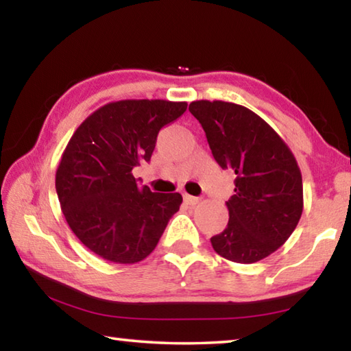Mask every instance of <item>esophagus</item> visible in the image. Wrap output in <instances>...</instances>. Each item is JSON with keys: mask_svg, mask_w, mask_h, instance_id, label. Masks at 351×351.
I'll return each mask as SVG.
<instances>
[{"mask_svg": "<svg viewBox=\"0 0 351 351\" xmlns=\"http://www.w3.org/2000/svg\"><path fill=\"white\" fill-rule=\"evenodd\" d=\"M184 201H186L189 206H196V204L199 202V197L192 196V195H184Z\"/></svg>", "mask_w": 351, "mask_h": 351, "instance_id": "obj_1", "label": "esophagus"}]
</instances>
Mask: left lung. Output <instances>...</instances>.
I'll list each match as a JSON object with an SVG mask.
<instances>
[{
  "label": "left lung",
  "mask_w": 351,
  "mask_h": 351,
  "mask_svg": "<svg viewBox=\"0 0 351 351\" xmlns=\"http://www.w3.org/2000/svg\"><path fill=\"white\" fill-rule=\"evenodd\" d=\"M215 161L234 171L228 224L212 245L222 258L252 264L276 252L302 215V176L281 136L247 107L226 101H193Z\"/></svg>",
  "instance_id": "8db88e82"
}]
</instances>
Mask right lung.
I'll return each mask as SVG.
<instances>
[{
  "instance_id": "add662e5",
  "label": "right lung",
  "mask_w": 351,
  "mask_h": 351,
  "mask_svg": "<svg viewBox=\"0 0 351 351\" xmlns=\"http://www.w3.org/2000/svg\"><path fill=\"white\" fill-rule=\"evenodd\" d=\"M187 103L124 99L82 123L56 170V195L69 227L88 250L117 264H135L155 250L182 202L180 193L139 186L133 169L150 161L164 125Z\"/></svg>"
}]
</instances>
